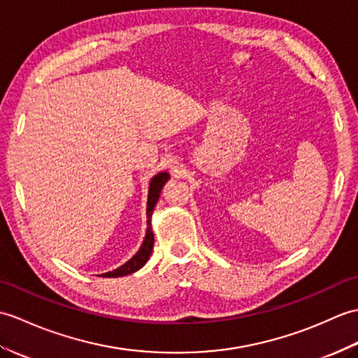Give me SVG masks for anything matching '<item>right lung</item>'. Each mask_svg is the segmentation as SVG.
Listing matches in <instances>:
<instances>
[{
	"label": "right lung",
	"instance_id": "right-lung-1",
	"mask_svg": "<svg viewBox=\"0 0 358 358\" xmlns=\"http://www.w3.org/2000/svg\"><path fill=\"white\" fill-rule=\"evenodd\" d=\"M170 179L169 173H159L150 182V189H148V203H147V234L144 243H142L141 250L134 254V256L124 264L122 266H119L117 269H113V271L102 274V277H121V275H129L134 271H138L139 268L144 266L147 264V260L152 256V250H153V243H155V236L152 231V214L155 210V205L159 201V194H161V189L165 185V182Z\"/></svg>",
	"mask_w": 358,
	"mask_h": 358
}]
</instances>
